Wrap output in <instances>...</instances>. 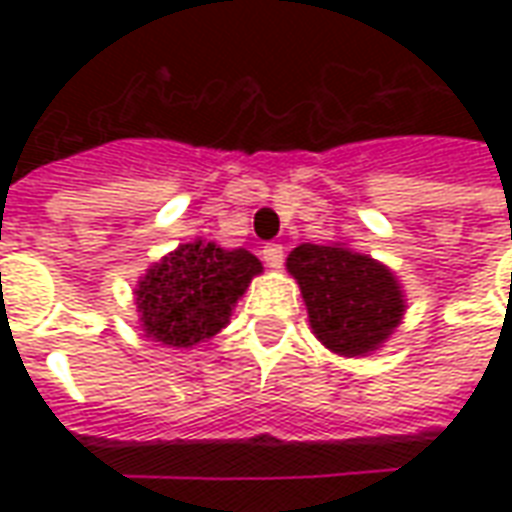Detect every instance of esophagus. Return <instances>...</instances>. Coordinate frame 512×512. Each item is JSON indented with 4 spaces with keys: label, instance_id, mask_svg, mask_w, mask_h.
Returning <instances> with one entry per match:
<instances>
[{
    "label": "esophagus",
    "instance_id": "1",
    "mask_svg": "<svg viewBox=\"0 0 512 512\" xmlns=\"http://www.w3.org/2000/svg\"><path fill=\"white\" fill-rule=\"evenodd\" d=\"M260 255H263V263H266L268 268H274V271L282 268V263H285V249L279 244H266Z\"/></svg>",
    "mask_w": 512,
    "mask_h": 512
}]
</instances>
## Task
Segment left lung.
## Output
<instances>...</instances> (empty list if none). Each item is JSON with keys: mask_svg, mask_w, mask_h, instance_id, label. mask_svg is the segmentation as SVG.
Returning <instances> with one entry per match:
<instances>
[{"mask_svg": "<svg viewBox=\"0 0 512 512\" xmlns=\"http://www.w3.org/2000/svg\"><path fill=\"white\" fill-rule=\"evenodd\" d=\"M312 334L332 354L370 356L406 315V293L395 271L345 244H301L288 255Z\"/></svg>", "mask_w": 512, "mask_h": 512, "instance_id": "obj_1", "label": "left lung"}]
</instances>
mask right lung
Here are the masks:
<instances>
[{"instance_id":"1","label":"right lung","mask_w":512,"mask_h":512,"mask_svg":"<svg viewBox=\"0 0 512 512\" xmlns=\"http://www.w3.org/2000/svg\"><path fill=\"white\" fill-rule=\"evenodd\" d=\"M263 263L246 249L194 238L147 268L134 288L139 326L150 340L191 348L230 323L235 304Z\"/></svg>"}]
</instances>
